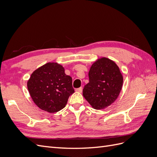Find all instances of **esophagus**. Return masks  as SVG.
<instances>
[{"label": "esophagus", "instance_id": "esophagus-1", "mask_svg": "<svg viewBox=\"0 0 157 157\" xmlns=\"http://www.w3.org/2000/svg\"><path fill=\"white\" fill-rule=\"evenodd\" d=\"M75 91L77 92L81 93V92H82V87H80V88H77V89H75Z\"/></svg>", "mask_w": 157, "mask_h": 157}]
</instances>
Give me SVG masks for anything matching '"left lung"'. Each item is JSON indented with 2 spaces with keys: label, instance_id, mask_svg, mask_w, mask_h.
Listing matches in <instances>:
<instances>
[{
  "label": "left lung",
  "instance_id": "8db88e82",
  "mask_svg": "<svg viewBox=\"0 0 157 157\" xmlns=\"http://www.w3.org/2000/svg\"><path fill=\"white\" fill-rule=\"evenodd\" d=\"M88 76L89 82L84 86L82 94L90 105L99 110L115 102L123 84L118 65L109 58H99L92 65Z\"/></svg>",
  "mask_w": 157,
  "mask_h": 157
}]
</instances>
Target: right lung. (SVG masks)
Returning a JSON list of instances; mask_svg holds the SVG:
<instances>
[{
	"instance_id": "add662e5",
	"label": "right lung",
	"mask_w": 157,
	"mask_h": 157,
	"mask_svg": "<svg viewBox=\"0 0 157 157\" xmlns=\"http://www.w3.org/2000/svg\"><path fill=\"white\" fill-rule=\"evenodd\" d=\"M27 88L36 105L50 113L63 109L75 92L72 78L65 73L62 65L55 62L47 63L33 71Z\"/></svg>"
}]
</instances>
